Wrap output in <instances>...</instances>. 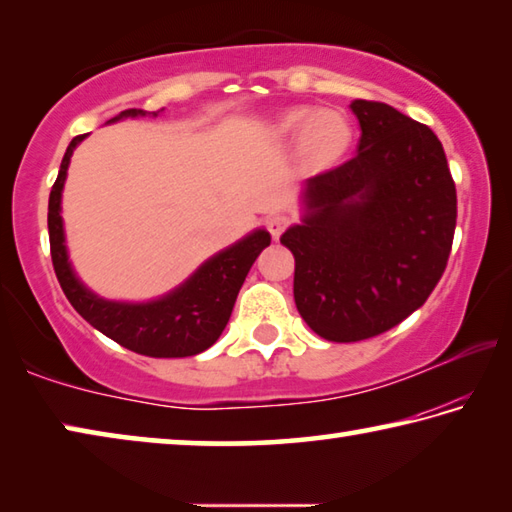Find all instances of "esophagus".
I'll return each instance as SVG.
<instances>
[{
    "instance_id": "34e87169",
    "label": "esophagus",
    "mask_w": 512,
    "mask_h": 512,
    "mask_svg": "<svg viewBox=\"0 0 512 512\" xmlns=\"http://www.w3.org/2000/svg\"><path fill=\"white\" fill-rule=\"evenodd\" d=\"M287 225H289V219L284 214H273V216H268V219H266V228L273 235V239L280 237L282 232L287 230Z\"/></svg>"
}]
</instances>
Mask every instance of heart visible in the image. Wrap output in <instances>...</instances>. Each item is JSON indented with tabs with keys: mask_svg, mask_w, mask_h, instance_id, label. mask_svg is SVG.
<instances>
[{
	"mask_svg": "<svg viewBox=\"0 0 512 512\" xmlns=\"http://www.w3.org/2000/svg\"><path fill=\"white\" fill-rule=\"evenodd\" d=\"M275 135L289 144H298L300 158L311 171L336 167L354 142V128L348 115L329 108L291 110L275 124Z\"/></svg>",
	"mask_w": 512,
	"mask_h": 512,
	"instance_id": "1",
	"label": "heart"
}]
</instances>
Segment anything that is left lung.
Instances as JSON below:
<instances>
[{"label": "left lung", "instance_id": "8db88e82", "mask_svg": "<svg viewBox=\"0 0 512 512\" xmlns=\"http://www.w3.org/2000/svg\"><path fill=\"white\" fill-rule=\"evenodd\" d=\"M357 155L309 178L302 221L280 241L296 257L293 298L334 343L384 334L424 305L447 266L456 187L429 126L357 99Z\"/></svg>", "mask_w": 512, "mask_h": 512}]
</instances>
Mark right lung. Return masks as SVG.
Here are the masks:
<instances>
[{"label":"right lung","instance_id":"add662e5","mask_svg":"<svg viewBox=\"0 0 512 512\" xmlns=\"http://www.w3.org/2000/svg\"><path fill=\"white\" fill-rule=\"evenodd\" d=\"M162 110L146 112L131 108L119 112L108 124L126 117H158ZM85 137L88 135H79L69 142L65 158L60 162L58 178L49 194V246L60 287L72 307L94 329H99L101 334L124 348L158 359L194 357L214 345L228 325L241 284H244L257 255L271 244V235L264 228L253 230L237 244L212 255L183 284L155 300L121 302L97 296L85 287L69 262L63 216H60L69 160Z\"/></svg>","mask_w":512,"mask_h":512}]
</instances>
